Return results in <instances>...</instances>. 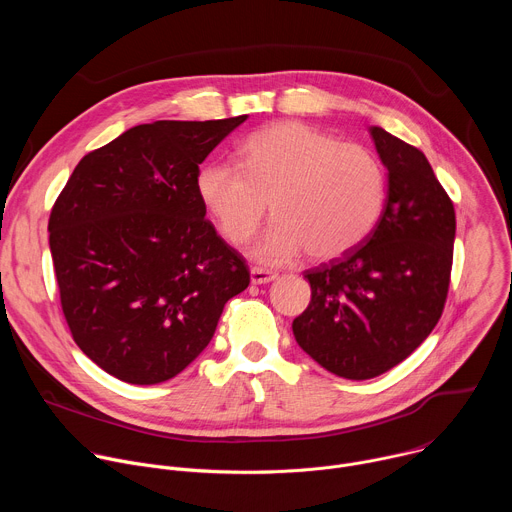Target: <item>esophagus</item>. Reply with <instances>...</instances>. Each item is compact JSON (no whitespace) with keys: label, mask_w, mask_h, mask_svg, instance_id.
Instances as JSON below:
<instances>
[{"label":"esophagus","mask_w":512,"mask_h":512,"mask_svg":"<svg viewBox=\"0 0 512 512\" xmlns=\"http://www.w3.org/2000/svg\"><path fill=\"white\" fill-rule=\"evenodd\" d=\"M277 277L275 271H269V269H263V267H251V283L253 285H263V283H269Z\"/></svg>","instance_id":"obj_1"}]
</instances>
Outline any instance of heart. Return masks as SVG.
Masks as SVG:
<instances>
[{"mask_svg": "<svg viewBox=\"0 0 512 512\" xmlns=\"http://www.w3.org/2000/svg\"><path fill=\"white\" fill-rule=\"evenodd\" d=\"M241 166L204 164L196 176L202 206L231 245L247 243L271 202L275 223L253 255L285 263L304 249L334 259L377 227L387 204V168L364 145L342 143L298 121L251 133L239 148Z\"/></svg>", "mask_w": 512, "mask_h": 512, "instance_id": "b5f03b06", "label": "heart"}]
</instances>
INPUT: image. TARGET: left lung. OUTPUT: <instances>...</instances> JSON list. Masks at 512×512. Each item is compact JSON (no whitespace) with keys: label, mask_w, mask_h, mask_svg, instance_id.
I'll return each instance as SVG.
<instances>
[{"label":"left lung","mask_w":512,"mask_h":512,"mask_svg":"<svg viewBox=\"0 0 512 512\" xmlns=\"http://www.w3.org/2000/svg\"><path fill=\"white\" fill-rule=\"evenodd\" d=\"M369 131L389 172L385 210L360 245L304 273L312 300L291 324L320 367L352 381L397 367L435 328L456 239L454 204L423 152Z\"/></svg>","instance_id":"left-lung-1"}]
</instances>
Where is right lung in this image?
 I'll use <instances>...</instances> for the list:
<instances>
[{
  "label": "right lung",
  "instance_id": "add662e5",
  "mask_svg": "<svg viewBox=\"0 0 512 512\" xmlns=\"http://www.w3.org/2000/svg\"><path fill=\"white\" fill-rule=\"evenodd\" d=\"M245 119L135 125L87 154L52 206L66 324L119 381L182 373L249 285L245 259L216 235L196 192L198 166Z\"/></svg>",
  "mask_w": 512,
  "mask_h": 512
}]
</instances>
